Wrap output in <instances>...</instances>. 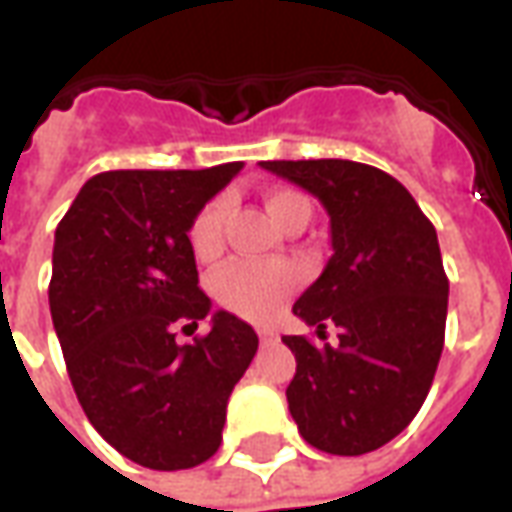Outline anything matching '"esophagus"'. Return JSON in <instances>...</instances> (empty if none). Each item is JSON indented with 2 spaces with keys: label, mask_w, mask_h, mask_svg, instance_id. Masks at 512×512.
<instances>
[{
  "label": "esophagus",
  "mask_w": 512,
  "mask_h": 512,
  "mask_svg": "<svg viewBox=\"0 0 512 512\" xmlns=\"http://www.w3.org/2000/svg\"><path fill=\"white\" fill-rule=\"evenodd\" d=\"M257 337H260V343L263 345H271L279 340L277 329H271V326H260V329H257Z\"/></svg>",
  "instance_id": "34e87169"
}]
</instances>
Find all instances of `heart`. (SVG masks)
<instances>
[{"label": "heart", "instance_id": "1", "mask_svg": "<svg viewBox=\"0 0 512 512\" xmlns=\"http://www.w3.org/2000/svg\"><path fill=\"white\" fill-rule=\"evenodd\" d=\"M266 208L271 219L285 227L293 219H310V200L293 189H268ZM227 219V200L216 197L202 208L189 227V244L200 260L219 255ZM299 285V271L290 263H268V260H233L222 266L211 279L216 301L224 310L235 312L249 321H263L277 312L290 293Z\"/></svg>", "mask_w": 512, "mask_h": 512}]
</instances>
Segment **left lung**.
I'll list each match as a JSON object with an SVG mask.
<instances>
[{
  "label": "left lung",
  "instance_id": "1",
  "mask_svg": "<svg viewBox=\"0 0 512 512\" xmlns=\"http://www.w3.org/2000/svg\"><path fill=\"white\" fill-rule=\"evenodd\" d=\"M329 213L334 255L293 312L340 343L282 337L296 356L288 408L315 450L365 455L392 441L428 397L439 367L450 282L436 227L392 175L359 161H260Z\"/></svg>",
  "mask_w": 512,
  "mask_h": 512
}]
</instances>
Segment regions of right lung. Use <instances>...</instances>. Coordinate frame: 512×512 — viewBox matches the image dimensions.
<instances>
[{
    "label": "right lung",
    "mask_w": 512,
    "mask_h": 512,
    "mask_svg": "<svg viewBox=\"0 0 512 512\" xmlns=\"http://www.w3.org/2000/svg\"><path fill=\"white\" fill-rule=\"evenodd\" d=\"M241 161L208 169H115L82 186L54 233L49 307L73 392L128 461L175 472L222 444L227 400L257 351L255 329L211 312L189 227Z\"/></svg>",
    "instance_id": "obj_1"
}]
</instances>
